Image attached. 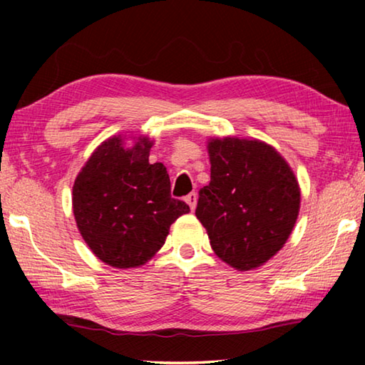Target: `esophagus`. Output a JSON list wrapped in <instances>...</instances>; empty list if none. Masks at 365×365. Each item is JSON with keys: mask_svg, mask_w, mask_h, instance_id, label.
<instances>
[{"mask_svg": "<svg viewBox=\"0 0 365 365\" xmlns=\"http://www.w3.org/2000/svg\"><path fill=\"white\" fill-rule=\"evenodd\" d=\"M185 201L188 202V206H190L191 211H195V207H196V201H197V195H196L195 191H193V193H190V195L185 196Z\"/></svg>", "mask_w": 365, "mask_h": 365, "instance_id": "1", "label": "esophagus"}]
</instances>
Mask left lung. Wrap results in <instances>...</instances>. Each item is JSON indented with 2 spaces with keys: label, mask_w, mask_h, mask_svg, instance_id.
<instances>
[{
  "label": "left lung",
  "mask_w": 365,
  "mask_h": 365,
  "mask_svg": "<svg viewBox=\"0 0 365 365\" xmlns=\"http://www.w3.org/2000/svg\"><path fill=\"white\" fill-rule=\"evenodd\" d=\"M211 182L196 217L222 261L251 270L282 250L299 212L298 180L274 148L257 140L209 141Z\"/></svg>",
  "instance_id": "obj_1"
}]
</instances>
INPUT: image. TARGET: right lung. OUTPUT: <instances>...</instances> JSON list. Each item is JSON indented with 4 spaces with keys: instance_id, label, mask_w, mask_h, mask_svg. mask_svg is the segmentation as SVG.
Here are the masks:
<instances>
[{
    "instance_id": "right-lung-1",
    "label": "right lung",
    "mask_w": 365,
    "mask_h": 365,
    "mask_svg": "<svg viewBox=\"0 0 365 365\" xmlns=\"http://www.w3.org/2000/svg\"><path fill=\"white\" fill-rule=\"evenodd\" d=\"M153 141L140 137L132 148L114 137L96 148L80 170L72 206L85 243L113 267L143 265L164 245L169 228L190 212L170 196L164 164H150Z\"/></svg>"
}]
</instances>
